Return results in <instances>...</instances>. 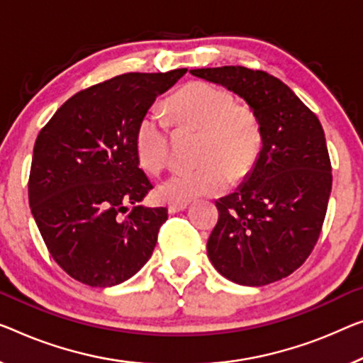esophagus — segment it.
<instances>
[{"label": "esophagus", "instance_id": "obj_1", "mask_svg": "<svg viewBox=\"0 0 363 363\" xmlns=\"http://www.w3.org/2000/svg\"><path fill=\"white\" fill-rule=\"evenodd\" d=\"M187 202H182V203H169L167 205V212L169 213H177V212H182V210L187 208Z\"/></svg>", "mask_w": 363, "mask_h": 363}]
</instances>
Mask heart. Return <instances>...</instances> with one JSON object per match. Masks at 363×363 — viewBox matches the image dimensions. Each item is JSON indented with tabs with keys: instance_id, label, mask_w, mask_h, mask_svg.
<instances>
[{
	"instance_id": "1",
	"label": "heart",
	"mask_w": 363,
	"mask_h": 363,
	"mask_svg": "<svg viewBox=\"0 0 363 363\" xmlns=\"http://www.w3.org/2000/svg\"><path fill=\"white\" fill-rule=\"evenodd\" d=\"M171 122L177 128L200 132L192 169L172 171L158 186V197L171 203L215 196L250 174L262 148L261 118L247 104L236 102L228 89L192 81L167 101ZM140 166L156 174L169 160V123L151 109L135 130Z\"/></svg>"
}]
</instances>
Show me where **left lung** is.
Here are the masks:
<instances>
[{"label": "left lung", "instance_id": "left-lung-1", "mask_svg": "<svg viewBox=\"0 0 363 363\" xmlns=\"http://www.w3.org/2000/svg\"><path fill=\"white\" fill-rule=\"evenodd\" d=\"M225 86L261 118L262 148L246 181L216 200L218 221L207 242L213 267L231 282L261 286L290 275L320 238L333 174L318 117L294 91L261 69H191Z\"/></svg>", "mask_w": 363, "mask_h": 363}]
</instances>
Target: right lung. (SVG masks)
<instances>
[{"label":"right lung","instance_id":"1","mask_svg":"<svg viewBox=\"0 0 363 363\" xmlns=\"http://www.w3.org/2000/svg\"><path fill=\"white\" fill-rule=\"evenodd\" d=\"M186 72L125 73L91 86L37 135L30 212L52 257L78 282L118 285L153 254L167 210L140 205L153 184L138 166L135 130Z\"/></svg>","mask_w":363,"mask_h":363}]
</instances>
